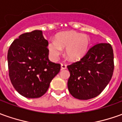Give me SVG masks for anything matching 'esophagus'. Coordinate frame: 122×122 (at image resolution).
Returning a JSON list of instances; mask_svg holds the SVG:
<instances>
[{"label": "esophagus", "mask_w": 122, "mask_h": 122, "mask_svg": "<svg viewBox=\"0 0 122 122\" xmlns=\"http://www.w3.org/2000/svg\"><path fill=\"white\" fill-rule=\"evenodd\" d=\"M66 68V65L64 64H61V69L64 70Z\"/></svg>", "instance_id": "34e87169"}]
</instances>
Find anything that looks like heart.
Segmentation results:
<instances>
[{"label":"heart","instance_id":"b5f03b06","mask_svg":"<svg viewBox=\"0 0 122 122\" xmlns=\"http://www.w3.org/2000/svg\"><path fill=\"white\" fill-rule=\"evenodd\" d=\"M90 38L86 34H80L74 31L65 32L56 35L55 41H50L48 50L50 57L57 60L66 48V55L71 61H78L82 58L88 51Z\"/></svg>","mask_w":122,"mask_h":122}]
</instances>
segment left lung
I'll list each match as a JSON object with an SVG mask.
<instances>
[{
	"instance_id": "1",
	"label": "left lung",
	"mask_w": 122,
	"mask_h": 122,
	"mask_svg": "<svg viewBox=\"0 0 122 122\" xmlns=\"http://www.w3.org/2000/svg\"><path fill=\"white\" fill-rule=\"evenodd\" d=\"M68 88L73 97L89 100L104 90L113 75L114 52L110 44H95L78 62L67 66Z\"/></svg>"
}]
</instances>
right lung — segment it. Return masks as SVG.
<instances>
[{
	"label": "right lung",
	"instance_id": "1",
	"mask_svg": "<svg viewBox=\"0 0 122 122\" xmlns=\"http://www.w3.org/2000/svg\"><path fill=\"white\" fill-rule=\"evenodd\" d=\"M48 42L42 31L21 34L13 41L7 55L9 77L15 89L28 98H40L60 70V64L48 59Z\"/></svg>",
	"mask_w": 122,
	"mask_h": 122
}]
</instances>
